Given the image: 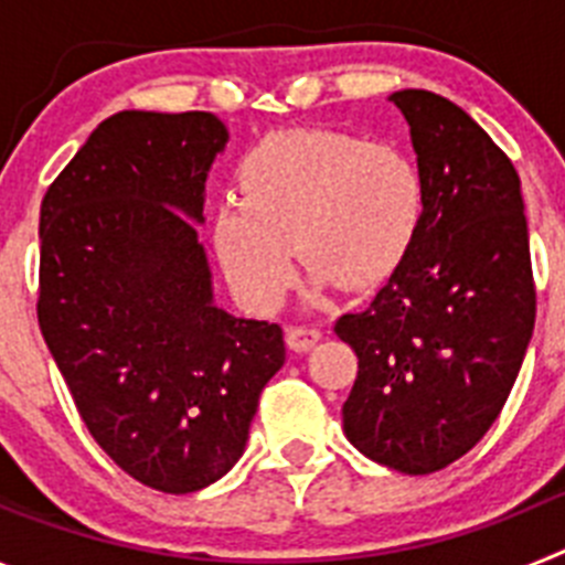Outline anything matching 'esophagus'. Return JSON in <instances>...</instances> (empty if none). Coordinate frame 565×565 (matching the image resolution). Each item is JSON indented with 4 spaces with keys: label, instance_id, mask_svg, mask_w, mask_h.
<instances>
[{
    "label": "esophagus",
    "instance_id": "esophagus-1",
    "mask_svg": "<svg viewBox=\"0 0 565 565\" xmlns=\"http://www.w3.org/2000/svg\"><path fill=\"white\" fill-rule=\"evenodd\" d=\"M319 339H322V331H319V328L294 326V328H288V331H286L288 348H291V351H297V353L311 351V348L319 342Z\"/></svg>",
    "mask_w": 565,
    "mask_h": 565
}]
</instances>
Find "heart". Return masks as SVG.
Returning a JSON list of instances; mask_svg holds the SVG:
<instances>
[{
  "instance_id": "heart-1",
  "label": "heart",
  "mask_w": 565,
  "mask_h": 565,
  "mask_svg": "<svg viewBox=\"0 0 565 565\" xmlns=\"http://www.w3.org/2000/svg\"><path fill=\"white\" fill-rule=\"evenodd\" d=\"M237 198L214 206L223 271L254 311L294 282V246L313 291L373 288L402 268L424 221V174L404 149L333 129L266 135L237 163Z\"/></svg>"
}]
</instances>
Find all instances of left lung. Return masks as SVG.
I'll return each mask as SVG.
<instances>
[{
	"label": "left lung",
	"mask_w": 565,
	"mask_h": 565,
	"mask_svg": "<svg viewBox=\"0 0 565 565\" xmlns=\"http://www.w3.org/2000/svg\"><path fill=\"white\" fill-rule=\"evenodd\" d=\"M391 102L411 124L424 221L371 306L333 326L359 359L342 424L371 461L427 476L501 413L535 328V279L512 161L444 96L398 89Z\"/></svg>",
	"instance_id": "8db88e82"
}]
</instances>
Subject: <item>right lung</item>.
Returning <instances> with one entry per match:
<instances>
[{
  "label": "right lung",
  "instance_id": "1",
  "mask_svg": "<svg viewBox=\"0 0 565 565\" xmlns=\"http://www.w3.org/2000/svg\"><path fill=\"white\" fill-rule=\"evenodd\" d=\"M228 129L212 113L109 115L50 183L39 328L89 436L169 495L223 478L286 364L274 322L214 306L198 239Z\"/></svg>",
  "mask_w": 565,
  "mask_h": 565
}]
</instances>
